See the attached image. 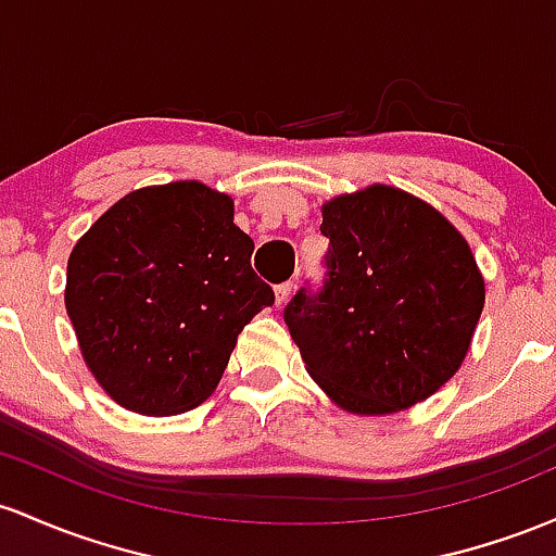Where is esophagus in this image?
<instances>
[{
	"mask_svg": "<svg viewBox=\"0 0 556 556\" xmlns=\"http://www.w3.org/2000/svg\"><path fill=\"white\" fill-rule=\"evenodd\" d=\"M291 291H294V283H291V280H286V283L276 286V304H286V302H289Z\"/></svg>",
	"mask_w": 556,
	"mask_h": 556,
	"instance_id": "esophagus-1",
	"label": "esophagus"
}]
</instances>
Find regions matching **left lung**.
I'll return each instance as SVG.
<instances>
[{
  "instance_id": "obj_1",
  "label": "left lung",
  "mask_w": 556,
  "mask_h": 556,
  "mask_svg": "<svg viewBox=\"0 0 556 556\" xmlns=\"http://www.w3.org/2000/svg\"><path fill=\"white\" fill-rule=\"evenodd\" d=\"M328 280L283 312L336 407L380 417L426 402L463 367L485 304L470 244L433 204L372 184L323 204Z\"/></svg>"
}]
</instances>
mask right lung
<instances>
[{"mask_svg":"<svg viewBox=\"0 0 556 556\" xmlns=\"http://www.w3.org/2000/svg\"><path fill=\"white\" fill-rule=\"evenodd\" d=\"M233 199L199 180L117 199L67 257L65 309L86 367L130 413L199 407L244 326L276 302Z\"/></svg>","mask_w":556,"mask_h":556,"instance_id":"obj_1","label":"right lung"}]
</instances>
